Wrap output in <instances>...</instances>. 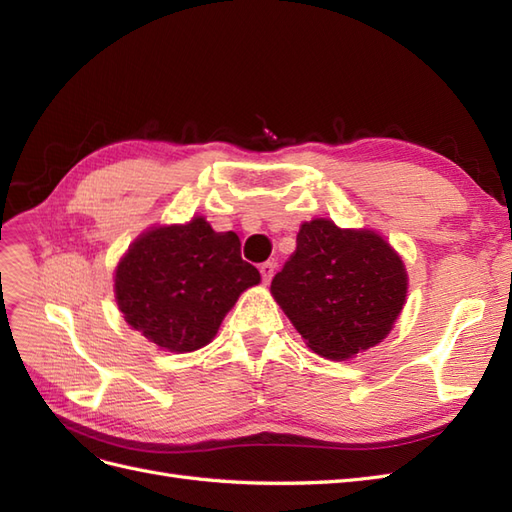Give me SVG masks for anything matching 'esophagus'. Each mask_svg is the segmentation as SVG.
Masks as SVG:
<instances>
[{
	"mask_svg": "<svg viewBox=\"0 0 512 512\" xmlns=\"http://www.w3.org/2000/svg\"><path fill=\"white\" fill-rule=\"evenodd\" d=\"M275 273V262H262L260 265V275H262V282L269 284L271 277Z\"/></svg>",
	"mask_w": 512,
	"mask_h": 512,
	"instance_id": "34e87169",
	"label": "esophagus"
}]
</instances>
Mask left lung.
Segmentation results:
<instances>
[{
	"instance_id": "obj_1",
	"label": "left lung",
	"mask_w": 512,
	"mask_h": 512,
	"mask_svg": "<svg viewBox=\"0 0 512 512\" xmlns=\"http://www.w3.org/2000/svg\"><path fill=\"white\" fill-rule=\"evenodd\" d=\"M271 294L309 348L346 361L391 333L406 305L408 273L376 230L316 218L301 224Z\"/></svg>"
}]
</instances>
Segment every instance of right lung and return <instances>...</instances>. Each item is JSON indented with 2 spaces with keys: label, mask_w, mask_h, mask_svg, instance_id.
Instances as JSON below:
<instances>
[{
  "label": "right lung",
  "mask_w": 512,
  "mask_h": 512,
  "mask_svg": "<svg viewBox=\"0 0 512 512\" xmlns=\"http://www.w3.org/2000/svg\"><path fill=\"white\" fill-rule=\"evenodd\" d=\"M258 282L235 232H215L194 215L134 239L115 269V299L134 331L183 354L207 346L241 292Z\"/></svg>",
  "instance_id": "obj_1"
}]
</instances>
